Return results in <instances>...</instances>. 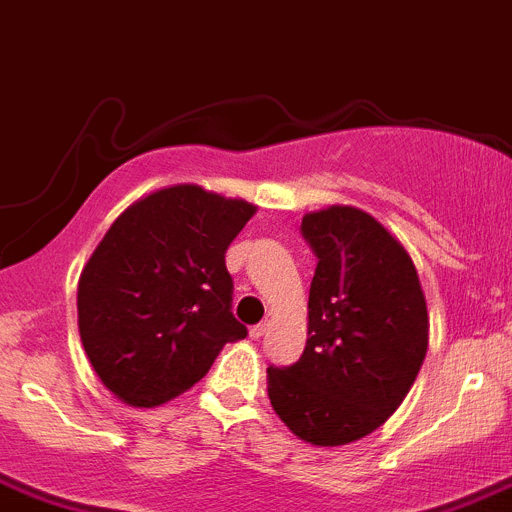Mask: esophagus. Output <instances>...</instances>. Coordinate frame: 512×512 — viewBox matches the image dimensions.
I'll use <instances>...</instances> for the list:
<instances>
[{"label":"esophagus","instance_id":"obj_1","mask_svg":"<svg viewBox=\"0 0 512 512\" xmlns=\"http://www.w3.org/2000/svg\"><path fill=\"white\" fill-rule=\"evenodd\" d=\"M267 331H270V321H265V323H257V326H252V328H250V338H255V341H257V338H262V336H265Z\"/></svg>","mask_w":512,"mask_h":512}]
</instances>
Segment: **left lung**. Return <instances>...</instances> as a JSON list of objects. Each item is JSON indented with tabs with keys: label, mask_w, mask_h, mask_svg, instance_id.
Returning a JSON list of instances; mask_svg holds the SVG:
<instances>
[{
	"label": "left lung",
	"mask_w": 512,
	"mask_h": 512,
	"mask_svg": "<svg viewBox=\"0 0 512 512\" xmlns=\"http://www.w3.org/2000/svg\"><path fill=\"white\" fill-rule=\"evenodd\" d=\"M318 255L298 364L267 369L280 422L313 447H341L399 409L424 364L429 313L412 255L374 214L331 204L303 217Z\"/></svg>",
	"instance_id": "8db88e82"
}]
</instances>
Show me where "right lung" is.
Returning <instances> with one entry per match:
<instances>
[{
    "label": "right lung",
    "instance_id": "obj_1",
    "mask_svg": "<svg viewBox=\"0 0 512 512\" xmlns=\"http://www.w3.org/2000/svg\"><path fill=\"white\" fill-rule=\"evenodd\" d=\"M257 207L199 184H174L118 214L78 280V328L90 366L116 399L161 407L197 384L234 321L229 242Z\"/></svg>",
    "mask_w": 512,
    "mask_h": 512
}]
</instances>
